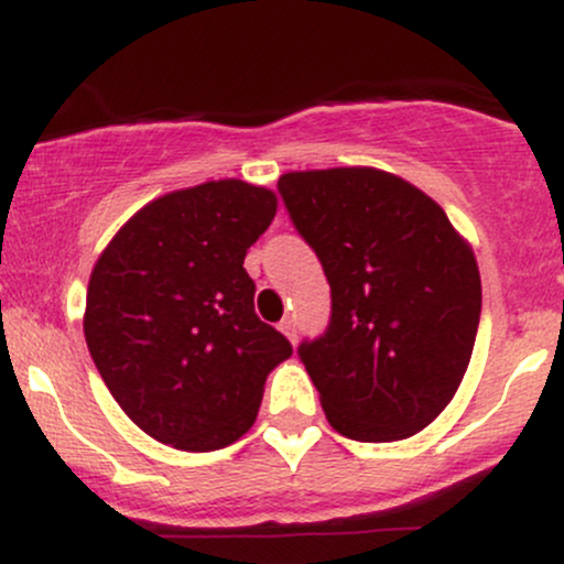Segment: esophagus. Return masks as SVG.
<instances>
[{
  "instance_id": "obj_1",
  "label": "esophagus",
  "mask_w": 564,
  "mask_h": 564,
  "mask_svg": "<svg viewBox=\"0 0 564 564\" xmlns=\"http://www.w3.org/2000/svg\"><path fill=\"white\" fill-rule=\"evenodd\" d=\"M278 328L289 336V341H296V321L294 318H283L281 323H278Z\"/></svg>"
}]
</instances>
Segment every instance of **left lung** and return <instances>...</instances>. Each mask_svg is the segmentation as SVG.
Listing matches in <instances>:
<instances>
[{
    "mask_svg": "<svg viewBox=\"0 0 564 564\" xmlns=\"http://www.w3.org/2000/svg\"><path fill=\"white\" fill-rule=\"evenodd\" d=\"M332 286L326 334L300 358L328 424L360 443L422 432L467 373L480 323L475 251L424 191L373 166L278 180Z\"/></svg>",
    "mask_w": 564,
    "mask_h": 564,
    "instance_id": "8db88e82",
    "label": "left lung"
}]
</instances>
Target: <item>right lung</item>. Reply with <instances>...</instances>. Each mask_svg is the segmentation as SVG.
<instances>
[{
    "instance_id": "right-lung-1",
    "label": "right lung",
    "mask_w": 564,
    "mask_h": 564,
    "mask_svg": "<svg viewBox=\"0 0 564 564\" xmlns=\"http://www.w3.org/2000/svg\"><path fill=\"white\" fill-rule=\"evenodd\" d=\"M273 191L243 180L172 191L121 225L87 286L84 339L121 411L172 448L206 453L254 424L289 339L254 313L246 249Z\"/></svg>"
}]
</instances>
